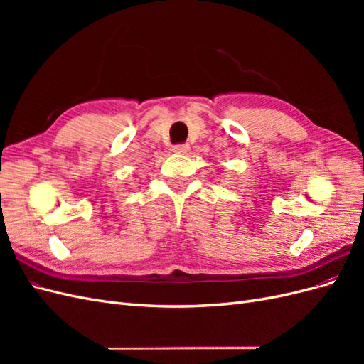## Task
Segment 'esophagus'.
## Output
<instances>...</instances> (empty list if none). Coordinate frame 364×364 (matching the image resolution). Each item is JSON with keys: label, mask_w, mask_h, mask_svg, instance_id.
<instances>
[{"label": "esophagus", "mask_w": 364, "mask_h": 364, "mask_svg": "<svg viewBox=\"0 0 364 364\" xmlns=\"http://www.w3.org/2000/svg\"><path fill=\"white\" fill-rule=\"evenodd\" d=\"M171 150L174 153H178V155H185V153L190 150V146L188 144H178V146H174Z\"/></svg>", "instance_id": "obj_1"}]
</instances>
